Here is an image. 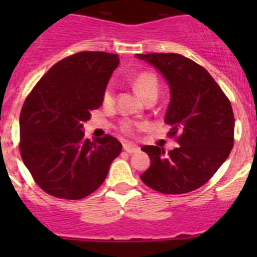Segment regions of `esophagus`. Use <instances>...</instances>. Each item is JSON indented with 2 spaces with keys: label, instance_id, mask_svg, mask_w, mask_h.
<instances>
[{
  "label": "esophagus",
  "instance_id": "1",
  "mask_svg": "<svg viewBox=\"0 0 257 257\" xmlns=\"http://www.w3.org/2000/svg\"><path fill=\"white\" fill-rule=\"evenodd\" d=\"M123 151L127 153H136V152H139V148L133 144H123Z\"/></svg>",
  "mask_w": 257,
  "mask_h": 257
}]
</instances>
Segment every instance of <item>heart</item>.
<instances>
[{
    "mask_svg": "<svg viewBox=\"0 0 257 257\" xmlns=\"http://www.w3.org/2000/svg\"><path fill=\"white\" fill-rule=\"evenodd\" d=\"M134 88L135 91L140 95V96L144 99V100H148L149 97H157L158 96V90H160V86H158V79L154 76L152 72H142L134 79ZM103 106L105 108H112L115 103V95L114 90H113L112 86H108V87L104 90L103 92ZM147 126L145 123L142 122H135L131 121V119H123V121L119 122L118 124V130L121 131L122 134L127 136L135 135V133L140 128H144Z\"/></svg>",
    "mask_w": 257,
    "mask_h": 257,
    "instance_id": "heart-1",
    "label": "heart"
}]
</instances>
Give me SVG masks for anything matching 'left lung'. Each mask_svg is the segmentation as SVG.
Instances as JSON below:
<instances>
[{"instance_id":"obj_1","label":"left lung","mask_w":257,"mask_h":257,"mask_svg":"<svg viewBox=\"0 0 257 257\" xmlns=\"http://www.w3.org/2000/svg\"><path fill=\"white\" fill-rule=\"evenodd\" d=\"M160 70L170 85L171 100L165 122L167 135L180 144L166 153L144 145L151 167L143 183L163 194H183L207 183L225 162L234 144L231 104L216 81L196 61L179 54H138Z\"/></svg>"}]
</instances>
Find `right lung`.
<instances>
[{
  "mask_svg": "<svg viewBox=\"0 0 257 257\" xmlns=\"http://www.w3.org/2000/svg\"><path fill=\"white\" fill-rule=\"evenodd\" d=\"M119 64L115 54L81 51L58 61L27 96L20 112L19 151L32 178L47 194L82 199L105 180L122 144L105 135L85 139L83 122L103 104Z\"/></svg>",
  "mask_w": 257,
  "mask_h": 257,
  "instance_id": "right-lung-1",
  "label": "right lung"
}]
</instances>
